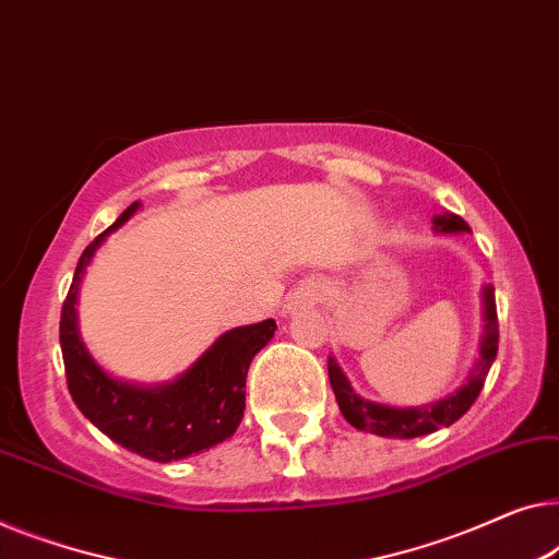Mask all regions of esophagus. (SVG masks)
<instances>
[{
    "label": "esophagus",
    "instance_id": "obj_1",
    "mask_svg": "<svg viewBox=\"0 0 559 559\" xmlns=\"http://www.w3.org/2000/svg\"><path fill=\"white\" fill-rule=\"evenodd\" d=\"M320 299V287L314 282H307V285L297 287L293 297L287 302V312H299V310H310V307Z\"/></svg>",
    "mask_w": 559,
    "mask_h": 559
}]
</instances>
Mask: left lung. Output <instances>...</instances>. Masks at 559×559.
Here are the masks:
<instances>
[{"label": "left lung", "instance_id": "left-lung-1", "mask_svg": "<svg viewBox=\"0 0 559 559\" xmlns=\"http://www.w3.org/2000/svg\"><path fill=\"white\" fill-rule=\"evenodd\" d=\"M433 231L436 234H464L472 231L468 224L461 216L443 212L433 216ZM481 337H479V355H476L474 366L468 368V376L454 393L443 395V399L426 403V406H388V403H376L362 399L353 391L350 380L337 366V360L330 355L328 358V376L333 393L337 399L340 414L350 426L358 431H370L383 439H416V436H426L439 431L441 426H451L454 420L472 408L476 395L481 393L484 380L489 376L491 362L497 358L499 347V325H497V302H495V287H481Z\"/></svg>", "mask_w": 559, "mask_h": 559}]
</instances>
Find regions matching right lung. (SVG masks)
Listing matches in <instances>:
<instances>
[{
	"mask_svg": "<svg viewBox=\"0 0 559 559\" xmlns=\"http://www.w3.org/2000/svg\"><path fill=\"white\" fill-rule=\"evenodd\" d=\"M139 209L141 201H133L80 257L62 305L60 347L70 395L83 416L123 449L168 464L201 454L234 436L245 416L249 362L270 343L277 325L274 320H262L226 330L189 368L164 383H133L103 370L80 337L75 307L80 282L105 239Z\"/></svg>",
	"mask_w": 559,
	"mask_h": 559,
	"instance_id": "1",
	"label": "right lung"
}]
</instances>
